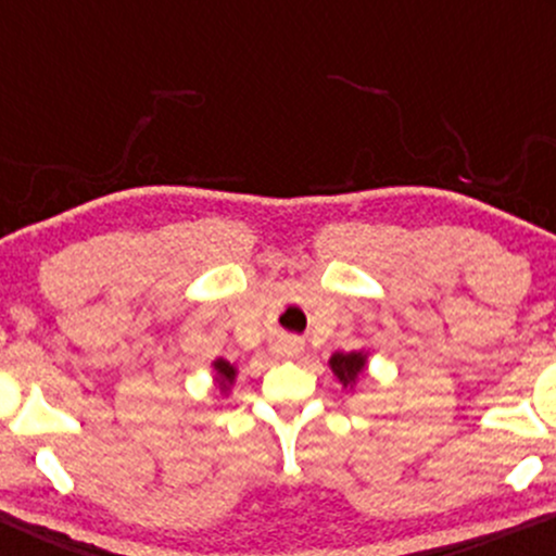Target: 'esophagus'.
I'll use <instances>...</instances> for the list:
<instances>
[{
	"label": "esophagus",
	"mask_w": 556,
	"mask_h": 556,
	"mask_svg": "<svg viewBox=\"0 0 556 556\" xmlns=\"http://www.w3.org/2000/svg\"><path fill=\"white\" fill-rule=\"evenodd\" d=\"M274 350H277L279 358H295V355L303 353V340H298V337H282Z\"/></svg>",
	"instance_id": "34e87169"
}]
</instances>
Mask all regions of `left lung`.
I'll list each match as a JSON object with an SVG mask.
<instances>
[{
  "mask_svg": "<svg viewBox=\"0 0 556 556\" xmlns=\"http://www.w3.org/2000/svg\"><path fill=\"white\" fill-rule=\"evenodd\" d=\"M329 366L342 384H353V381L358 379V374L363 371V366H366V358H363V353H334L331 355Z\"/></svg>",
  "mask_w": 556,
  "mask_h": 556,
  "instance_id": "8db88e82",
  "label": "left lung"
}]
</instances>
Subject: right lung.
I'll list each match as a JSON object with an SVG mask.
<instances>
[{
  "instance_id": "right-lung-1",
  "label": "right lung",
  "mask_w": 556,
  "mask_h": 556,
  "mask_svg": "<svg viewBox=\"0 0 556 556\" xmlns=\"http://www.w3.org/2000/svg\"><path fill=\"white\" fill-rule=\"evenodd\" d=\"M214 368H216V376H219V384H222V387H227L229 381L235 379V368L229 366L227 361H216Z\"/></svg>"
}]
</instances>
